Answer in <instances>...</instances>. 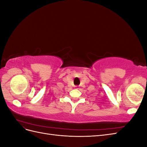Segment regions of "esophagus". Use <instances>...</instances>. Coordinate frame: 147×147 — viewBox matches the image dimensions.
<instances>
[{"mask_svg":"<svg viewBox=\"0 0 147 147\" xmlns=\"http://www.w3.org/2000/svg\"><path fill=\"white\" fill-rule=\"evenodd\" d=\"M75 89H78V86H74Z\"/></svg>","mask_w":147,"mask_h":147,"instance_id":"34e87169","label":"esophagus"}]
</instances>
